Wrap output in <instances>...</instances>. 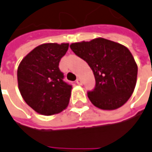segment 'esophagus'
<instances>
[{
	"instance_id": "34e87169",
	"label": "esophagus",
	"mask_w": 152,
	"mask_h": 152,
	"mask_svg": "<svg viewBox=\"0 0 152 152\" xmlns=\"http://www.w3.org/2000/svg\"><path fill=\"white\" fill-rule=\"evenodd\" d=\"M76 83L78 85H82V83H83V82H82V80H81L80 78H77V79H76Z\"/></svg>"
}]
</instances>
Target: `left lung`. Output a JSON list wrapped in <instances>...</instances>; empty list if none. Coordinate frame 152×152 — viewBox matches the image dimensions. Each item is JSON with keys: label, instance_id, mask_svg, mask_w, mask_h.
I'll return each mask as SVG.
<instances>
[{"label": "left lung", "instance_id": "1", "mask_svg": "<svg viewBox=\"0 0 152 152\" xmlns=\"http://www.w3.org/2000/svg\"><path fill=\"white\" fill-rule=\"evenodd\" d=\"M70 48L93 71L96 86L88 97L96 107L112 110L129 100L137 83V65L125 46L99 37L71 43Z\"/></svg>", "mask_w": 152, "mask_h": 152}]
</instances>
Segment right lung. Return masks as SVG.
Listing matches in <instances>:
<instances>
[{
  "label": "right lung",
  "instance_id": "right-lung-1",
  "mask_svg": "<svg viewBox=\"0 0 152 152\" xmlns=\"http://www.w3.org/2000/svg\"><path fill=\"white\" fill-rule=\"evenodd\" d=\"M69 43H43L30 51L17 69L18 88L22 98L35 111L51 116L65 110L72 86L63 81L59 62Z\"/></svg>",
  "mask_w": 152,
  "mask_h": 152
}]
</instances>
